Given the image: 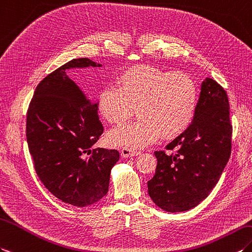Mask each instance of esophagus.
<instances>
[{"label": "esophagus", "instance_id": "obj_1", "mask_svg": "<svg viewBox=\"0 0 252 252\" xmlns=\"http://www.w3.org/2000/svg\"><path fill=\"white\" fill-rule=\"evenodd\" d=\"M140 153L138 150H135L133 148H128V147H124L121 149V156L124 158H128V157H134V156H137Z\"/></svg>", "mask_w": 252, "mask_h": 252}]
</instances>
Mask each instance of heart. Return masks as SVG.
Instances as JSON below:
<instances>
[{
    "label": "heart",
    "instance_id": "obj_1",
    "mask_svg": "<svg viewBox=\"0 0 252 252\" xmlns=\"http://www.w3.org/2000/svg\"><path fill=\"white\" fill-rule=\"evenodd\" d=\"M116 86L104 87L97 108L108 124L120 126L136 107L138 118L108 135L112 145L140 148L161 135L173 139L192 124L197 107L196 84L188 74L151 65H135L116 77Z\"/></svg>",
    "mask_w": 252,
    "mask_h": 252
}]
</instances>
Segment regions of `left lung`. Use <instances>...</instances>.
<instances>
[{
  "mask_svg": "<svg viewBox=\"0 0 252 252\" xmlns=\"http://www.w3.org/2000/svg\"><path fill=\"white\" fill-rule=\"evenodd\" d=\"M230 105L225 90L206 78L192 124L166 146L155 151V176L148 193L157 206L168 213L198 205L217 185L232 149Z\"/></svg>",
  "mask_w": 252,
  "mask_h": 252,
  "instance_id": "1",
  "label": "left lung"
}]
</instances>
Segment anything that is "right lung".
Wrapping results in <instances>:
<instances>
[{
  "label": "right lung",
  "mask_w": 252,
  "mask_h": 252,
  "mask_svg": "<svg viewBox=\"0 0 252 252\" xmlns=\"http://www.w3.org/2000/svg\"><path fill=\"white\" fill-rule=\"evenodd\" d=\"M102 66L88 58L68 61L35 89L27 113V142L46 189L62 202L85 207L106 195L116 149L93 148L104 127L91 103L65 71Z\"/></svg>",
  "instance_id": "obj_1"
}]
</instances>
